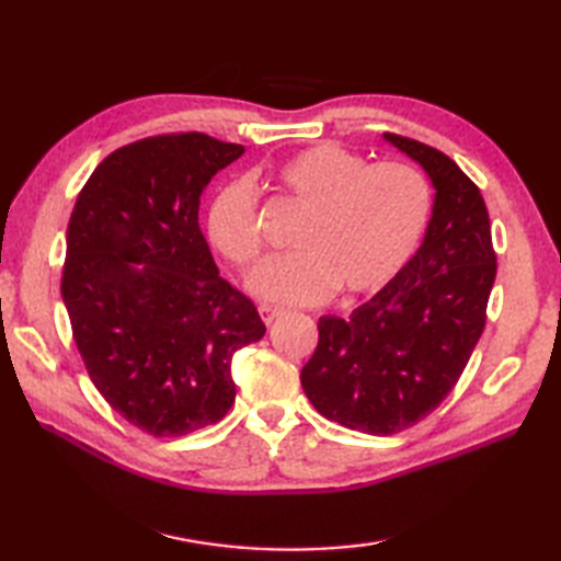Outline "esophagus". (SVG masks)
<instances>
[{"label": "esophagus", "instance_id": "esophagus-1", "mask_svg": "<svg viewBox=\"0 0 561 561\" xmlns=\"http://www.w3.org/2000/svg\"><path fill=\"white\" fill-rule=\"evenodd\" d=\"M257 311H260V318L265 320V325H272L274 320H277V318H282V316H284L282 308H274V306H267V304H262V306L257 308Z\"/></svg>", "mask_w": 561, "mask_h": 561}]
</instances>
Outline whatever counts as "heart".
I'll return each mask as SVG.
<instances>
[{
	"instance_id": "1",
	"label": "heart",
	"mask_w": 561,
	"mask_h": 561,
	"mask_svg": "<svg viewBox=\"0 0 561 561\" xmlns=\"http://www.w3.org/2000/svg\"><path fill=\"white\" fill-rule=\"evenodd\" d=\"M274 183L306 214L291 245L250 274L248 289L279 306L374 294L398 277L420 250L432 219V187L410 163L366 159L340 145L294 153L274 171ZM211 245L238 267L262 250L257 195L245 181L226 185L207 217Z\"/></svg>"
}]
</instances>
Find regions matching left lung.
Here are the masks:
<instances>
[{
	"label": "left lung",
	"instance_id": "obj_1",
	"mask_svg": "<svg viewBox=\"0 0 561 561\" xmlns=\"http://www.w3.org/2000/svg\"><path fill=\"white\" fill-rule=\"evenodd\" d=\"M426 171L436 195L424 241L388 287L344 320H318L301 371L313 408L354 432L390 436L434 412L478 344L496 277L480 187L444 151L383 135Z\"/></svg>",
	"mask_w": 561,
	"mask_h": 561
}]
</instances>
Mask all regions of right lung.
Returning a JSON list of instances; mask_svg holds the SVG:
<instances>
[{
	"instance_id": "right-lung-1",
	"label": "right lung",
	"mask_w": 561,
	"mask_h": 561,
	"mask_svg": "<svg viewBox=\"0 0 561 561\" xmlns=\"http://www.w3.org/2000/svg\"><path fill=\"white\" fill-rule=\"evenodd\" d=\"M245 149L199 133L139 139L83 185L62 301L83 366L129 424L185 436L231 410L238 350L265 335L199 231V197Z\"/></svg>"
}]
</instances>
